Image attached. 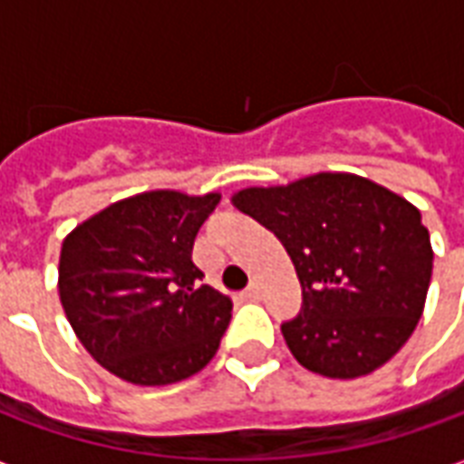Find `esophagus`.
<instances>
[{
    "label": "esophagus",
    "mask_w": 464,
    "mask_h": 464,
    "mask_svg": "<svg viewBox=\"0 0 464 464\" xmlns=\"http://www.w3.org/2000/svg\"><path fill=\"white\" fill-rule=\"evenodd\" d=\"M258 295H261V288H258L256 283H253V285H248V288L243 291V298H248V301H256Z\"/></svg>",
    "instance_id": "esophagus-1"
}]
</instances>
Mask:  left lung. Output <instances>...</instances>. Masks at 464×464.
Here are the masks:
<instances>
[{
	"label": "left lung",
	"instance_id": "1",
	"mask_svg": "<svg viewBox=\"0 0 464 464\" xmlns=\"http://www.w3.org/2000/svg\"><path fill=\"white\" fill-rule=\"evenodd\" d=\"M231 203L276 233L295 266L303 308L281 331L303 368L353 380L408 343L432 276L430 233L408 198L323 171L241 188Z\"/></svg>",
	"mask_w": 464,
	"mask_h": 464
}]
</instances>
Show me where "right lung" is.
<instances>
[{
  "label": "right lung",
  "mask_w": 464,
  "mask_h": 464,
  "mask_svg": "<svg viewBox=\"0 0 464 464\" xmlns=\"http://www.w3.org/2000/svg\"><path fill=\"white\" fill-rule=\"evenodd\" d=\"M221 193L159 188L106 206L62 243L59 301L86 353L133 385H171L208 365L233 303L191 251Z\"/></svg>",
  "instance_id": "add662e5"
}]
</instances>
